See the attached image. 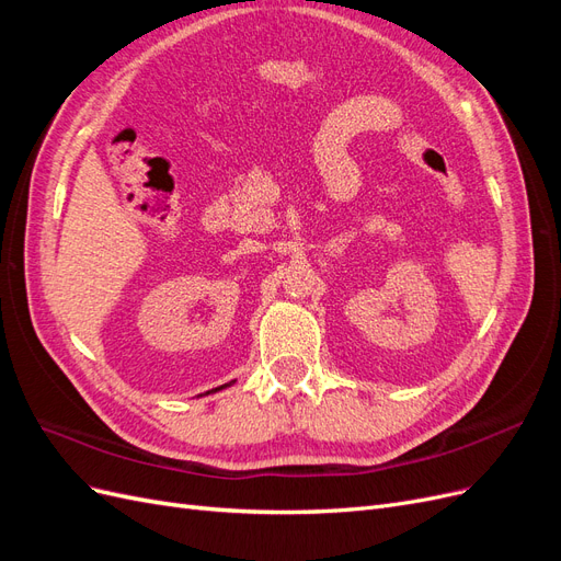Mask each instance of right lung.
Here are the masks:
<instances>
[{
    "label": "right lung",
    "mask_w": 561,
    "mask_h": 561,
    "mask_svg": "<svg viewBox=\"0 0 561 561\" xmlns=\"http://www.w3.org/2000/svg\"><path fill=\"white\" fill-rule=\"evenodd\" d=\"M227 386H231V383H225V386H219V388H213V390H222V388H227ZM213 390H208V393H213Z\"/></svg>",
    "instance_id": "right-lung-1"
}]
</instances>
